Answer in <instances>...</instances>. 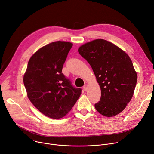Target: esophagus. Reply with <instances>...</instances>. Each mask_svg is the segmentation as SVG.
<instances>
[{"mask_svg":"<svg viewBox=\"0 0 154 154\" xmlns=\"http://www.w3.org/2000/svg\"><path fill=\"white\" fill-rule=\"evenodd\" d=\"M83 88H84V90L85 91H87V89H88V85H87V84L84 85V87H83Z\"/></svg>","mask_w":154,"mask_h":154,"instance_id":"esophagus-1","label":"esophagus"}]
</instances>
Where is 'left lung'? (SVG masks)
Instances as JSON below:
<instances>
[{
    "label": "left lung",
    "mask_w": 154,
    "mask_h": 154,
    "mask_svg": "<svg viewBox=\"0 0 154 154\" xmlns=\"http://www.w3.org/2000/svg\"><path fill=\"white\" fill-rule=\"evenodd\" d=\"M94 71L101 90L95 107L100 114L113 117L122 112L132 98L137 75L129 56L104 39H95L78 48Z\"/></svg>",
    "instance_id": "1"
}]
</instances>
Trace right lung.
Listing matches in <instances>:
<instances>
[{
  "label": "right lung",
  "instance_id": "1",
  "mask_svg": "<svg viewBox=\"0 0 154 154\" xmlns=\"http://www.w3.org/2000/svg\"><path fill=\"white\" fill-rule=\"evenodd\" d=\"M73 44L56 41L41 47L31 56L23 84L32 104L44 115L54 119L66 116L81 94L62 73Z\"/></svg>",
  "mask_w": 154,
  "mask_h": 154
}]
</instances>
